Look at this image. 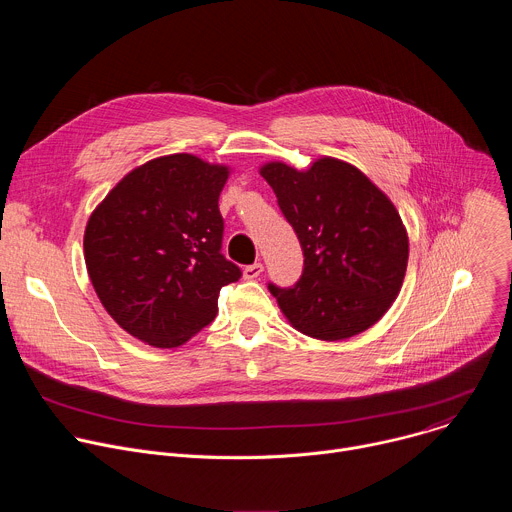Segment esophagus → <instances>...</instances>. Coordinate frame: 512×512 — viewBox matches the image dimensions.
<instances>
[{
  "instance_id": "obj_1",
  "label": "esophagus",
  "mask_w": 512,
  "mask_h": 512,
  "mask_svg": "<svg viewBox=\"0 0 512 512\" xmlns=\"http://www.w3.org/2000/svg\"><path fill=\"white\" fill-rule=\"evenodd\" d=\"M261 271H263V265L261 263H253V265H247L243 269V277L245 279H257L261 275Z\"/></svg>"
}]
</instances>
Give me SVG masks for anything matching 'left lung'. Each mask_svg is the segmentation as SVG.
Returning a JSON list of instances; mask_svg holds the SVG:
<instances>
[{
    "label": "left lung",
    "instance_id": "1",
    "mask_svg": "<svg viewBox=\"0 0 512 512\" xmlns=\"http://www.w3.org/2000/svg\"><path fill=\"white\" fill-rule=\"evenodd\" d=\"M261 176L304 251L294 285L269 283L291 326L318 340H344L379 322L399 294L409 257L393 202L360 170L334 158L306 172L271 162Z\"/></svg>",
    "mask_w": 512,
    "mask_h": 512
}]
</instances>
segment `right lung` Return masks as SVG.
Wrapping results in <instances>:
<instances>
[{
  "mask_svg": "<svg viewBox=\"0 0 512 512\" xmlns=\"http://www.w3.org/2000/svg\"><path fill=\"white\" fill-rule=\"evenodd\" d=\"M227 166L172 154L129 172L85 231L91 283L109 316L156 348H176L208 326L221 287L241 269L223 255L218 196Z\"/></svg>",
  "mask_w": 512,
  "mask_h": 512,
  "instance_id": "add662e5",
  "label": "right lung"
}]
</instances>
